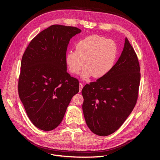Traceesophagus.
<instances>
[{
    "label": "esophagus",
    "instance_id": "34e87169",
    "mask_svg": "<svg viewBox=\"0 0 160 160\" xmlns=\"http://www.w3.org/2000/svg\"><path fill=\"white\" fill-rule=\"evenodd\" d=\"M83 84H82V83H79V90H80V92H81V91H82V88H83Z\"/></svg>",
    "mask_w": 160,
    "mask_h": 160
}]
</instances>
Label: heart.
Wrapping results in <instances>:
<instances>
[{"label":"heart","instance_id":"1","mask_svg":"<svg viewBox=\"0 0 160 160\" xmlns=\"http://www.w3.org/2000/svg\"><path fill=\"white\" fill-rule=\"evenodd\" d=\"M117 53L118 48L115 41L92 35L79 41L76 45V51H68L65 60L71 73L78 74L85 66L87 68L82 74V79L87 80L92 75L96 78H100L111 71L116 61Z\"/></svg>","mask_w":160,"mask_h":160}]
</instances>
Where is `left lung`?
Segmentation results:
<instances>
[{"label": "left lung", "mask_w": 160, "mask_h": 160, "mask_svg": "<svg viewBox=\"0 0 160 160\" xmlns=\"http://www.w3.org/2000/svg\"><path fill=\"white\" fill-rule=\"evenodd\" d=\"M140 80L138 56L125 38L121 56L111 71L82 88V109L91 131L107 136L122 125L137 102Z\"/></svg>", "instance_id": "1"}]
</instances>
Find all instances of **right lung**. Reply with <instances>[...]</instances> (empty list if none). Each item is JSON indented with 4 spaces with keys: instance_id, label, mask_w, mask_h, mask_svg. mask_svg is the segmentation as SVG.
Here are the masks:
<instances>
[{
    "instance_id": "obj_1",
    "label": "right lung",
    "mask_w": 160,
    "mask_h": 160,
    "mask_svg": "<svg viewBox=\"0 0 160 160\" xmlns=\"http://www.w3.org/2000/svg\"><path fill=\"white\" fill-rule=\"evenodd\" d=\"M81 32L52 25L32 39L22 57L19 96L30 121L42 130H52L61 123L79 92L78 80L67 72L65 58L70 39Z\"/></svg>"
}]
</instances>
